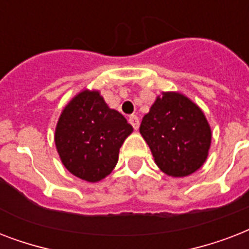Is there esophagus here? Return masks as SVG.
Returning a JSON list of instances; mask_svg holds the SVG:
<instances>
[{"mask_svg": "<svg viewBox=\"0 0 249 249\" xmlns=\"http://www.w3.org/2000/svg\"><path fill=\"white\" fill-rule=\"evenodd\" d=\"M129 123L132 124V126L136 129V130L140 128V119H138L136 115H132V116H129Z\"/></svg>", "mask_w": 249, "mask_h": 249, "instance_id": "34e87169", "label": "esophagus"}]
</instances>
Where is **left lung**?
I'll return each mask as SVG.
<instances>
[{"mask_svg": "<svg viewBox=\"0 0 249 249\" xmlns=\"http://www.w3.org/2000/svg\"><path fill=\"white\" fill-rule=\"evenodd\" d=\"M140 133L156 165L172 177L196 172L207 160L212 140L203 111L183 94L174 91L156 98L142 119Z\"/></svg>", "mask_w": 249, "mask_h": 249, "instance_id": "obj_1", "label": "left lung"}]
</instances>
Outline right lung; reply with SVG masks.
Listing matches in <instances>:
<instances>
[{"instance_id":"add662e5","label":"right lung","mask_w":249,"mask_h":249,"mask_svg":"<svg viewBox=\"0 0 249 249\" xmlns=\"http://www.w3.org/2000/svg\"><path fill=\"white\" fill-rule=\"evenodd\" d=\"M133 132L120 112L109 108L97 90H83L64 107L55 129V146L73 176L98 182L116 166L119 151Z\"/></svg>"}]
</instances>
